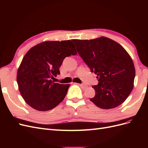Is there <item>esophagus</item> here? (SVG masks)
Wrapping results in <instances>:
<instances>
[{"label": "esophagus", "mask_w": 148, "mask_h": 148, "mask_svg": "<svg viewBox=\"0 0 148 148\" xmlns=\"http://www.w3.org/2000/svg\"><path fill=\"white\" fill-rule=\"evenodd\" d=\"M79 84V86H81L83 88H84V89H85V88H86L87 87H88V86L86 84Z\"/></svg>", "instance_id": "esophagus-1"}]
</instances>
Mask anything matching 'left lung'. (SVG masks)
Returning a JSON list of instances; mask_svg holds the SVG:
<instances>
[{
    "label": "left lung",
    "instance_id": "left-lung-1",
    "mask_svg": "<svg viewBox=\"0 0 148 148\" xmlns=\"http://www.w3.org/2000/svg\"><path fill=\"white\" fill-rule=\"evenodd\" d=\"M79 56L97 75L95 96L90 101L101 109L120 106L131 93L135 69L131 57L119 43L106 37L73 39Z\"/></svg>",
    "mask_w": 148,
    "mask_h": 148
}]
</instances>
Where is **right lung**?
I'll return each mask as SVG.
<instances>
[{"label":"right lung","mask_w":148,"mask_h":148,"mask_svg":"<svg viewBox=\"0 0 148 148\" xmlns=\"http://www.w3.org/2000/svg\"><path fill=\"white\" fill-rule=\"evenodd\" d=\"M77 54L70 40L46 41L31 48L17 71L16 81L22 97L33 109L47 111L64 100L70 84L53 83L64 59Z\"/></svg>","instance_id":"obj_1"}]
</instances>
